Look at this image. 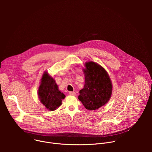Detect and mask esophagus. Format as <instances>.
I'll return each mask as SVG.
<instances>
[{"label": "esophagus", "mask_w": 152, "mask_h": 152, "mask_svg": "<svg viewBox=\"0 0 152 152\" xmlns=\"http://www.w3.org/2000/svg\"><path fill=\"white\" fill-rule=\"evenodd\" d=\"M69 93L71 96H76V93L75 92H73V91H70Z\"/></svg>", "instance_id": "esophagus-1"}]
</instances>
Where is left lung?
Listing matches in <instances>:
<instances>
[{"mask_svg": "<svg viewBox=\"0 0 152 152\" xmlns=\"http://www.w3.org/2000/svg\"><path fill=\"white\" fill-rule=\"evenodd\" d=\"M85 85L79 100L86 109L93 111L104 105L112 94V83L105 70L96 62L85 63Z\"/></svg>", "mask_w": 152, "mask_h": 152, "instance_id": "left-lung-1", "label": "left lung"}]
</instances>
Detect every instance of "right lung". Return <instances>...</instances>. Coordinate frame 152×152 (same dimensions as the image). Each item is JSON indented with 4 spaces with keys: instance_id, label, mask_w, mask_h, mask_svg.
<instances>
[{
    "instance_id": "add662e5",
    "label": "right lung",
    "mask_w": 152,
    "mask_h": 152,
    "mask_svg": "<svg viewBox=\"0 0 152 152\" xmlns=\"http://www.w3.org/2000/svg\"><path fill=\"white\" fill-rule=\"evenodd\" d=\"M58 87L55 80L47 72L43 74L38 89V96L41 102L50 111L56 110L65 98V95Z\"/></svg>"
}]
</instances>
